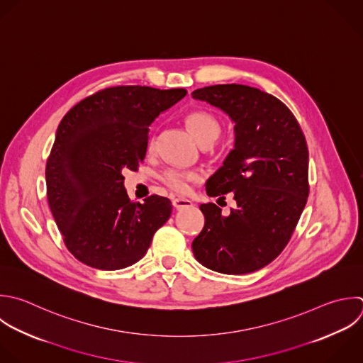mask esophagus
<instances>
[{"label": "esophagus", "instance_id": "34e87169", "mask_svg": "<svg viewBox=\"0 0 363 363\" xmlns=\"http://www.w3.org/2000/svg\"><path fill=\"white\" fill-rule=\"evenodd\" d=\"M190 206H193V203H191L189 199L177 197V199H174V200H173V207H174L176 210H183V208L190 207Z\"/></svg>", "mask_w": 363, "mask_h": 363}]
</instances>
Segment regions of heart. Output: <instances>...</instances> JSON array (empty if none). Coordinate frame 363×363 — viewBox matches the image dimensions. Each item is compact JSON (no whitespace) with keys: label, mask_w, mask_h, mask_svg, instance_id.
Instances as JSON below:
<instances>
[{"label":"heart","mask_w":363,"mask_h":363,"mask_svg":"<svg viewBox=\"0 0 363 363\" xmlns=\"http://www.w3.org/2000/svg\"><path fill=\"white\" fill-rule=\"evenodd\" d=\"M187 128L190 129L194 139L201 146H211L217 138L220 136L221 126L220 122L214 115L206 111H194L187 115L186 118ZM156 146V138L150 136L147 142V150L152 152ZM163 184L169 187L174 193H187L190 190V186L193 182H197L200 179V173L197 170H177V169H169L162 173L160 176Z\"/></svg>","instance_id":"1"}]
</instances>
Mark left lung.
Masks as SVG:
<instances>
[{"label":"left lung","instance_id":"obj_1","mask_svg":"<svg viewBox=\"0 0 363 363\" xmlns=\"http://www.w3.org/2000/svg\"><path fill=\"white\" fill-rule=\"evenodd\" d=\"M234 122L235 143L206 191L234 193L228 216L201 204L206 223L193 240L196 259L221 274H248L274 261L288 244L309 194L308 146L292 112L275 96L247 85L196 89Z\"/></svg>","mask_w":363,"mask_h":363}]
</instances>
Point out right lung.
<instances>
[{
    "label": "right lung",
    "instance_id": "right-lung-1",
    "mask_svg": "<svg viewBox=\"0 0 363 363\" xmlns=\"http://www.w3.org/2000/svg\"><path fill=\"white\" fill-rule=\"evenodd\" d=\"M187 91L112 86L77 104L61 121L45 167L47 197L69 252L98 269L138 262L169 220L172 203H133L122 170H138L149 126Z\"/></svg>",
    "mask_w": 363,
    "mask_h": 363
}]
</instances>
